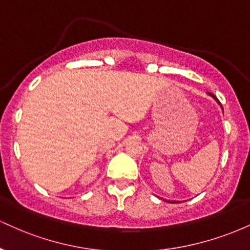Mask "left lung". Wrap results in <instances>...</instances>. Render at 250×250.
Listing matches in <instances>:
<instances>
[{
  "label": "left lung",
  "instance_id": "1",
  "mask_svg": "<svg viewBox=\"0 0 250 250\" xmlns=\"http://www.w3.org/2000/svg\"><path fill=\"white\" fill-rule=\"evenodd\" d=\"M209 95H210L211 97H213V99H214V100H216V101H217V102H219V100H217V99H216V97H215V96L213 95V94H210V93H209ZM219 104H220V102H219ZM220 105H221V104H220ZM165 201H167V202H171V203H174V202H175V203H176V202H179V201H169V200H165Z\"/></svg>",
  "mask_w": 250,
  "mask_h": 250
}]
</instances>
